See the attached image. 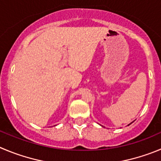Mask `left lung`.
Returning <instances> with one entry per match:
<instances>
[{
	"label": "left lung",
	"instance_id": "1",
	"mask_svg": "<svg viewBox=\"0 0 161 161\" xmlns=\"http://www.w3.org/2000/svg\"><path fill=\"white\" fill-rule=\"evenodd\" d=\"M130 124H132V122H131V123H130Z\"/></svg>",
	"mask_w": 161,
	"mask_h": 161
}]
</instances>
